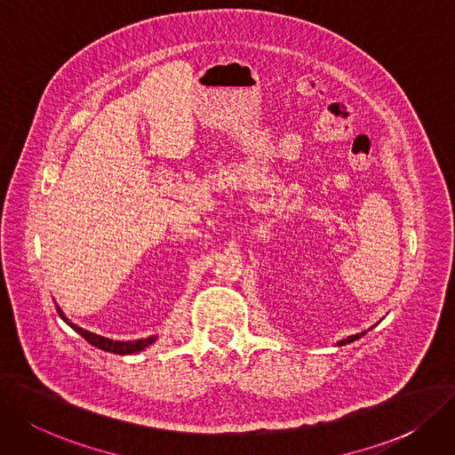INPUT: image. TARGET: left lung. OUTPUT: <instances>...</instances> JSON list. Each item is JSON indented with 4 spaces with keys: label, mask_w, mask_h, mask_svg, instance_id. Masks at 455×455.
I'll list each match as a JSON object with an SVG mask.
<instances>
[{
    "label": "left lung",
    "mask_w": 455,
    "mask_h": 455,
    "mask_svg": "<svg viewBox=\"0 0 455 455\" xmlns=\"http://www.w3.org/2000/svg\"><path fill=\"white\" fill-rule=\"evenodd\" d=\"M366 334V331L364 332H360V334H355V336H349V338H345V339H341V341H338V345H345V343H353L355 339H358V338H362Z\"/></svg>",
    "instance_id": "obj_1"
}]
</instances>
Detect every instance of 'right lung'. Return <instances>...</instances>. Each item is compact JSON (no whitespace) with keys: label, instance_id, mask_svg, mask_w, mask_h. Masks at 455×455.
<instances>
[{"label":"right lung","instance_id":"add662e5","mask_svg":"<svg viewBox=\"0 0 455 455\" xmlns=\"http://www.w3.org/2000/svg\"><path fill=\"white\" fill-rule=\"evenodd\" d=\"M58 314L60 317L70 326V329H75L85 341H89L91 345H95V347L102 349V351H108V353H114V355H134V353H140L143 351L145 347H149V345H153L156 341V336H149V338H143V339H134V341H116V339H110V338H104V336H99V334H93L89 331H84L82 326L70 323L61 307L58 306Z\"/></svg>","mask_w":455,"mask_h":455}]
</instances>
